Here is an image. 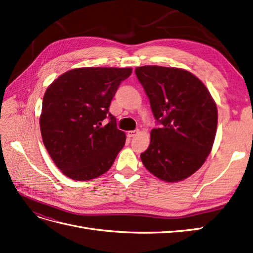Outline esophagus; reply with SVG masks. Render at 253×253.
Instances as JSON below:
<instances>
[{
  "instance_id": "obj_1",
  "label": "esophagus",
  "mask_w": 253,
  "mask_h": 253,
  "mask_svg": "<svg viewBox=\"0 0 253 253\" xmlns=\"http://www.w3.org/2000/svg\"><path fill=\"white\" fill-rule=\"evenodd\" d=\"M138 133H139L138 129H134V131H128V132H127V135H128V137H134V136H136Z\"/></svg>"
}]
</instances>
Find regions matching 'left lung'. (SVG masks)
Masks as SVG:
<instances>
[{"label": "left lung", "instance_id": "obj_1", "mask_svg": "<svg viewBox=\"0 0 253 253\" xmlns=\"http://www.w3.org/2000/svg\"><path fill=\"white\" fill-rule=\"evenodd\" d=\"M135 74L158 126L140 154L142 163L163 180L185 179L200 169L212 149L216 104L204 83L180 68L147 65Z\"/></svg>", "mask_w": 253, "mask_h": 253}]
</instances>
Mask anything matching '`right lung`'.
<instances>
[{
    "mask_svg": "<svg viewBox=\"0 0 253 253\" xmlns=\"http://www.w3.org/2000/svg\"><path fill=\"white\" fill-rule=\"evenodd\" d=\"M132 68L84 67L61 75L45 91L40 128L59 169L76 180L98 177L126 143L110 113L112 99ZM104 119L108 125L102 126Z\"/></svg>",
    "mask_w": 253,
    "mask_h": 253,
    "instance_id": "add662e5",
    "label": "right lung"
}]
</instances>
